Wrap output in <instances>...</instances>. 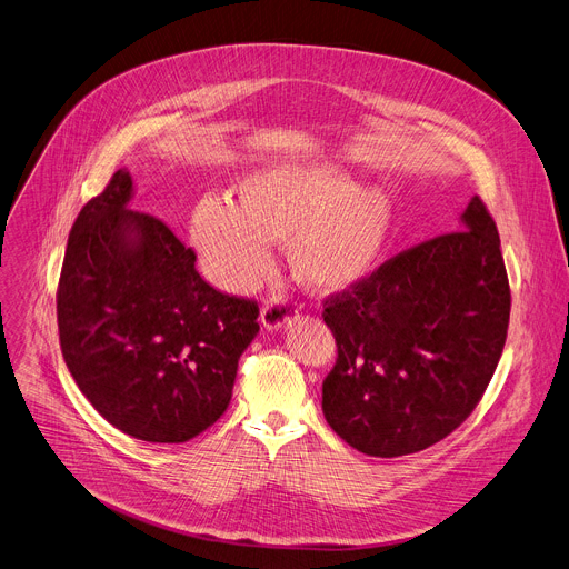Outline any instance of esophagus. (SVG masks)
Masks as SVG:
<instances>
[{
	"label": "esophagus",
	"instance_id": "1",
	"mask_svg": "<svg viewBox=\"0 0 569 569\" xmlns=\"http://www.w3.org/2000/svg\"><path fill=\"white\" fill-rule=\"evenodd\" d=\"M295 318H297V311H295V306L288 301H266L261 308V322L270 331L283 329Z\"/></svg>",
	"mask_w": 569,
	"mask_h": 569
}]
</instances>
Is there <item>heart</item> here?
Listing matches in <instances>:
<instances>
[{
	"label": "heart",
	"mask_w": 569,
	"mask_h": 569,
	"mask_svg": "<svg viewBox=\"0 0 569 569\" xmlns=\"http://www.w3.org/2000/svg\"><path fill=\"white\" fill-rule=\"evenodd\" d=\"M236 201L201 199L190 242L209 277L244 292L270 266V242H288L292 277L318 295H340L368 281L383 258L395 197L383 186H358L331 163H279L244 174Z\"/></svg>",
	"instance_id": "obj_1"
}]
</instances>
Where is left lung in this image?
Here are the masks:
<instances>
[{
  "label": "left lung",
  "mask_w": 569,
  "mask_h": 569,
  "mask_svg": "<svg viewBox=\"0 0 569 569\" xmlns=\"http://www.w3.org/2000/svg\"><path fill=\"white\" fill-rule=\"evenodd\" d=\"M458 222L327 299L338 360L322 383V410L368 456L440 442L475 410L501 358L510 290L499 233L479 197Z\"/></svg>",
  "instance_id": "obj_1"
}]
</instances>
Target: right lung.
I'll list each match as a JSON object with an SVG mask.
<instances>
[{"label":"right lung","mask_w":569,"mask_h":569,"mask_svg":"<svg viewBox=\"0 0 569 569\" xmlns=\"http://www.w3.org/2000/svg\"><path fill=\"white\" fill-rule=\"evenodd\" d=\"M127 168L90 199L68 238L57 313L61 349L101 418L144 440L186 442L220 420L258 306L218 292L194 251L129 209Z\"/></svg>","instance_id":"1"}]
</instances>
